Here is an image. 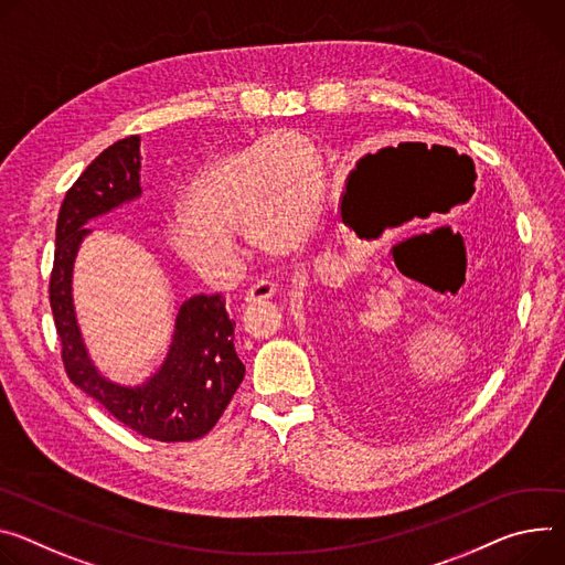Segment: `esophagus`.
<instances>
[{
  "label": "esophagus",
  "mask_w": 565,
  "mask_h": 565,
  "mask_svg": "<svg viewBox=\"0 0 565 565\" xmlns=\"http://www.w3.org/2000/svg\"><path fill=\"white\" fill-rule=\"evenodd\" d=\"M275 295H277V284H273V281H259V284H254V286L245 292L243 303L247 306V303H256V301H266V299H273Z\"/></svg>",
  "instance_id": "1"
}]
</instances>
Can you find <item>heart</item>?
<instances>
[{
    "mask_svg": "<svg viewBox=\"0 0 565 565\" xmlns=\"http://www.w3.org/2000/svg\"><path fill=\"white\" fill-rule=\"evenodd\" d=\"M322 200V160L313 143L288 130L270 132L202 164L182 207L162 232L184 264L218 284L238 275L236 230L262 252H290L309 241Z\"/></svg>",
    "mask_w": 565,
    "mask_h": 565,
    "instance_id": "obj_1",
    "label": "heart"
}]
</instances>
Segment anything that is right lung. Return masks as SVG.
<instances>
[{"instance_id":"right-lung-1","label":"right lung","mask_w":565,"mask_h":565,"mask_svg":"<svg viewBox=\"0 0 565 565\" xmlns=\"http://www.w3.org/2000/svg\"><path fill=\"white\" fill-rule=\"evenodd\" d=\"M141 137L115 141L67 191L56 223V254L49 299L63 342L67 376L135 433L158 441L207 435L238 390L245 365L234 349V327L223 295H193L175 303V324L164 361L137 385L108 379L85 344L76 303L74 264L87 223L141 198Z\"/></svg>"}]
</instances>
